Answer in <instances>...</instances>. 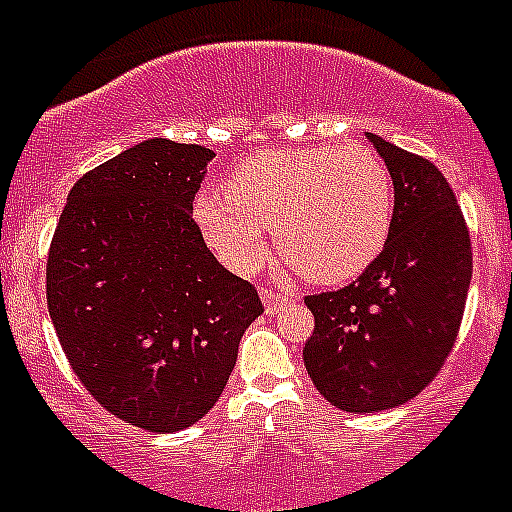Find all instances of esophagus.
Returning a JSON list of instances; mask_svg holds the SVG:
<instances>
[{
	"mask_svg": "<svg viewBox=\"0 0 512 512\" xmlns=\"http://www.w3.org/2000/svg\"><path fill=\"white\" fill-rule=\"evenodd\" d=\"M261 297H264L266 312L282 310V305H287V302H289L287 292H282V289H274V287H264V289H261Z\"/></svg>",
	"mask_w": 512,
	"mask_h": 512,
	"instance_id": "obj_1",
	"label": "esophagus"
}]
</instances>
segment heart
I'll list each match as a JSON object with an SVG mask.
<instances>
[{"label": "heart", "mask_w": 512, "mask_h": 512, "mask_svg": "<svg viewBox=\"0 0 512 512\" xmlns=\"http://www.w3.org/2000/svg\"><path fill=\"white\" fill-rule=\"evenodd\" d=\"M395 215L392 174L361 143L287 148L248 158L225 179V194H202L194 223L235 274H253L277 230L282 256L310 282L356 277L382 253Z\"/></svg>", "instance_id": "1"}]
</instances>
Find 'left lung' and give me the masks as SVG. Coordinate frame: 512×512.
<instances>
[{
    "instance_id": "obj_1",
    "label": "left lung",
    "mask_w": 512,
    "mask_h": 512,
    "mask_svg": "<svg viewBox=\"0 0 512 512\" xmlns=\"http://www.w3.org/2000/svg\"><path fill=\"white\" fill-rule=\"evenodd\" d=\"M369 140L395 187L390 238L356 282L305 297L315 315L307 374L346 413L397 408L436 379L472 282V241L449 182L428 158Z\"/></svg>"
}]
</instances>
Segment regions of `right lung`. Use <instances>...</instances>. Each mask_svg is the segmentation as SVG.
I'll return each mask as SVG.
<instances>
[{
  "mask_svg": "<svg viewBox=\"0 0 512 512\" xmlns=\"http://www.w3.org/2000/svg\"><path fill=\"white\" fill-rule=\"evenodd\" d=\"M210 148L153 138L87 171L58 217L45 297L63 354L115 418L169 433L223 395L264 312L192 217Z\"/></svg>",
  "mask_w": 512,
  "mask_h": 512,
  "instance_id": "right-lung-1",
  "label": "right lung"
}]
</instances>
